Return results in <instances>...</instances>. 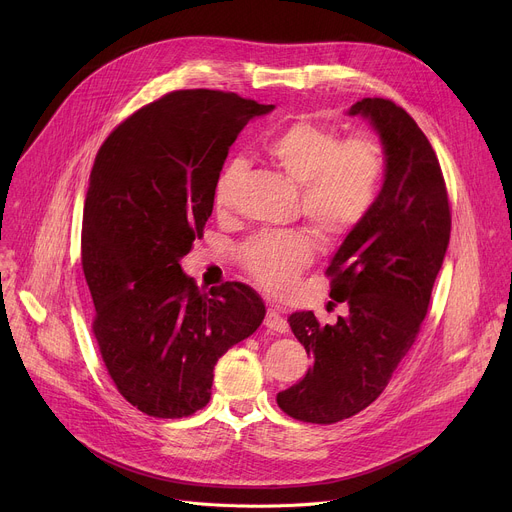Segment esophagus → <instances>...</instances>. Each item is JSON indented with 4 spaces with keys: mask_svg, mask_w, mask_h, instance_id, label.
I'll return each mask as SVG.
<instances>
[{
    "mask_svg": "<svg viewBox=\"0 0 512 512\" xmlns=\"http://www.w3.org/2000/svg\"><path fill=\"white\" fill-rule=\"evenodd\" d=\"M269 330H273V332H279V334H285L287 330H289V324H287V320L277 312V310H267V314H265V322H263Z\"/></svg>",
    "mask_w": 512,
    "mask_h": 512,
    "instance_id": "esophagus-1",
    "label": "esophagus"
}]
</instances>
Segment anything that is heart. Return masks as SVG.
I'll return each instance as SVG.
<instances>
[{
  "instance_id": "b5f03b06",
  "label": "heart",
  "mask_w": 512,
  "mask_h": 512,
  "mask_svg": "<svg viewBox=\"0 0 512 512\" xmlns=\"http://www.w3.org/2000/svg\"><path fill=\"white\" fill-rule=\"evenodd\" d=\"M263 152L277 170L302 186V212L324 237L348 233L377 198L383 156L367 135L340 139L334 127L302 119L273 133ZM243 176V160L227 162L216 176L212 204L218 212L233 206ZM312 257L314 247L302 233H265L243 249L249 273L273 294L294 283Z\"/></svg>"
}]
</instances>
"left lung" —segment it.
Returning a JSON list of instances; mask_svg holds the SVG:
<instances>
[{
  "label": "left lung",
  "instance_id": "8db88e82",
  "mask_svg": "<svg viewBox=\"0 0 512 512\" xmlns=\"http://www.w3.org/2000/svg\"><path fill=\"white\" fill-rule=\"evenodd\" d=\"M346 113L379 135L385 178L328 265L330 298L348 314L326 326L314 312L287 318L314 362L277 405L310 423L352 417L383 393L427 314L452 227L440 162L411 115L387 99H362Z\"/></svg>",
  "mask_w": 512,
  "mask_h": 512
}]
</instances>
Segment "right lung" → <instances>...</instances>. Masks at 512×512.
Wrapping results in <instances>:
<instances>
[{
  "instance_id": "obj_1",
  "label": "right lung",
  "mask_w": 512,
  "mask_h": 512,
  "mask_svg": "<svg viewBox=\"0 0 512 512\" xmlns=\"http://www.w3.org/2000/svg\"><path fill=\"white\" fill-rule=\"evenodd\" d=\"M273 109L235 93L176 91L125 119L97 154L81 241L93 332L115 387L143 413L202 409L216 360L265 318L253 287L227 281L202 294L180 261L212 214L229 148Z\"/></svg>"
}]
</instances>
